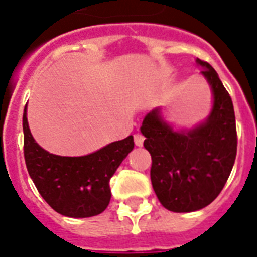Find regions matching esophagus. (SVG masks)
Instances as JSON below:
<instances>
[{
  "label": "esophagus",
  "mask_w": 257,
  "mask_h": 257,
  "mask_svg": "<svg viewBox=\"0 0 257 257\" xmlns=\"http://www.w3.org/2000/svg\"><path fill=\"white\" fill-rule=\"evenodd\" d=\"M144 140H145V137H144L141 133H136V135H135V144L137 145V147H143Z\"/></svg>",
  "instance_id": "34e87169"
}]
</instances>
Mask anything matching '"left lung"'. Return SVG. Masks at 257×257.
Returning a JSON list of instances; mask_svg holds the SVG:
<instances>
[{
  "mask_svg": "<svg viewBox=\"0 0 257 257\" xmlns=\"http://www.w3.org/2000/svg\"><path fill=\"white\" fill-rule=\"evenodd\" d=\"M202 75L214 95L207 120L177 132L156 108L145 116L141 133L152 156L150 179L158 201L173 212L201 210L218 197L230 177L237 149L232 100L216 71L204 60Z\"/></svg>",
  "mask_w": 257,
  "mask_h": 257,
  "instance_id": "left-lung-1",
  "label": "left lung"
}]
</instances>
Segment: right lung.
I'll return each mask as SVG.
<instances>
[{
	"instance_id": "right-lung-1",
	"label": "right lung",
	"mask_w": 257,
	"mask_h": 257,
	"mask_svg": "<svg viewBox=\"0 0 257 257\" xmlns=\"http://www.w3.org/2000/svg\"><path fill=\"white\" fill-rule=\"evenodd\" d=\"M22 125L27 172L50 207L68 218L101 214L110 201V177L135 148L133 136L87 156L62 157L35 143L27 124L26 107Z\"/></svg>"
}]
</instances>
